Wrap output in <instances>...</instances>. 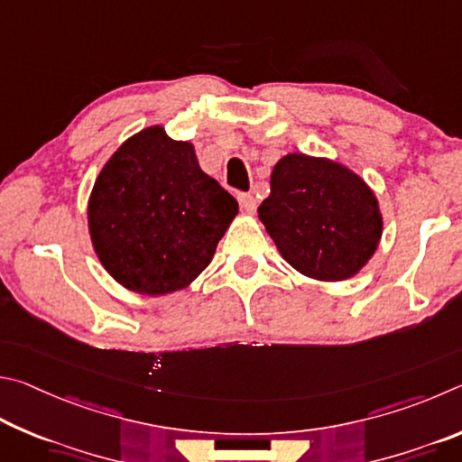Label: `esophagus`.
<instances>
[{
    "label": "esophagus",
    "mask_w": 462,
    "mask_h": 462,
    "mask_svg": "<svg viewBox=\"0 0 462 462\" xmlns=\"http://www.w3.org/2000/svg\"><path fill=\"white\" fill-rule=\"evenodd\" d=\"M237 200H239V205H241V208L245 210V213H255V208H257V200H255L254 194H249V192H239V194H237Z\"/></svg>",
    "instance_id": "1"
}]
</instances>
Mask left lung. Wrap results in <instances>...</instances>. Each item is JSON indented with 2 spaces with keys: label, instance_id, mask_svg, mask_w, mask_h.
Segmentation results:
<instances>
[{
  "label": "left lung",
  "instance_id": "8db88e82",
  "mask_svg": "<svg viewBox=\"0 0 462 462\" xmlns=\"http://www.w3.org/2000/svg\"><path fill=\"white\" fill-rule=\"evenodd\" d=\"M260 221L284 260L314 280L357 273L382 239L377 199L361 178L337 162L288 153L272 172Z\"/></svg>",
  "mask_w": 462,
  "mask_h": 462
}]
</instances>
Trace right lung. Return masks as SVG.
Returning a JSON list of instances; mask_svg holds the SVG:
<instances>
[{"mask_svg": "<svg viewBox=\"0 0 462 462\" xmlns=\"http://www.w3.org/2000/svg\"><path fill=\"white\" fill-rule=\"evenodd\" d=\"M237 210L202 172L192 145L156 125L129 137L103 166L88 199V231L121 286L160 296L207 268Z\"/></svg>", "mask_w": 462, "mask_h": 462, "instance_id": "obj_1", "label": "right lung"}]
</instances>
